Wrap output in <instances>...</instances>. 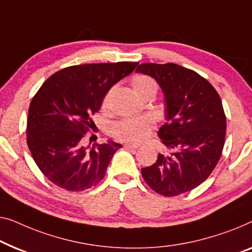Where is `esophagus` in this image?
<instances>
[{
    "mask_svg": "<svg viewBox=\"0 0 252 252\" xmlns=\"http://www.w3.org/2000/svg\"><path fill=\"white\" fill-rule=\"evenodd\" d=\"M140 145L138 144H135V143H126L125 144V148L127 149H137Z\"/></svg>",
    "mask_w": 252,
    "mask_h": 252,
    "instance_id": "obj_1",
    "label": "esophagus"
}]
</instances>
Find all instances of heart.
<instances>
[{"label": "heart", "mask_w": 252, "mask_h": 252, "mask_svg": "<svg viewBox=\"0 0 252 252\" xmlns=\"http://www.w3.org/2000/svg\"><path fill=\"white\" fill-rule=\"evenodd\" d=\"M132 87L138 96L150 92V91H155V92L157 91L156 82L145 75L135 76L132 81ZM115 87H112L104 95L103 101H102V107L103 108H108ZM153 127H155V124H153L151 118H126L119 120L111 126V134L120 141L141 142L150 135Z\"/></svg>", "instance_id": "b5f03b06"}]
</instances>
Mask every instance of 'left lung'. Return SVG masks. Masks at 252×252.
I'll return each instance as SVG.
<instances>
[{"label": "left lung", "instance_id": "obj_1", "mask_svg": "<svg viewBox=\"0 0 252 252\" xmlns=\"http://www.w3.org/2000/svg\"><path fill=\"white\" fill-rule=\"evenodd\" d=\"M136 72L159 84L167 122L158 130L166 152L142 168V176L161 195L191 191L213 173L223 151L226 117L220 97L207 79L182 65L142 63Z\"/></svg>", "mask_w": 252, "mask_h": 252}]
</instances>
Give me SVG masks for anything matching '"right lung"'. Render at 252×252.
<instances>
[{
  "instance_id": "obj_1",
  "label": "right lung",
  "mask_w": 252,
  "mask_h": 252,
  "mask_svg": "<svg viewBox=\"0 0 252 252\" xmlns=\"http://www.w3.org/2000/svg\"><path fill=\"white\" fill-rule=\"evenodd\" d=\"M137 64L71 65L47 78L32 97L27 144L36 165L53 184L78 192L104 177L115 152L123 145L114 141L87 145L85 134L94 124L91 116L100 110L108 91Z\"/></svg>"
}]
</instances>
